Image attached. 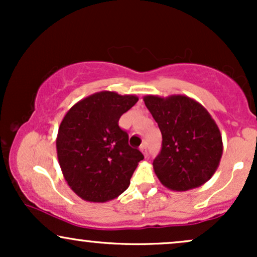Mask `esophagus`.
Returning a JSON list of instances; mask_svg holds the SVG:
<instances>
[{
    "label": "esophagus",
    "mask_w": 257,
    "mask_h": 257,
    "mask_svg": "<svg viewBox=\"0 0 257 257\" xmlns=\"http://www.w3.org/2000/svg\"><path fill=\"white\" fill-rule=\"evenodd\" d=\"M140 151L144 153V156H147V146H146V144H144V145H141L140 146Z\"/></svg>",
    "instance_id": "obj_1"
}]
</instances>
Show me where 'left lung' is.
Here are the masks:
<instances>
[{
	"mask_svg": "<svg viewBox=\"0 0 257 257\" xmlns=\"http://www.w3.org/2000/svg\"><path fill=\"white\" fill-rule=\"evenodd\" d=\"M161 129L162 150L153 161L156 175L169 190L188 191L205 184L222 156V137L206 108L186 95L144 96Z\"/></svg>",
	"mask_w": 257,
	"mask_h": 257,
	"instance_id": "1",
	"label": "left lung"
}]
</instances>
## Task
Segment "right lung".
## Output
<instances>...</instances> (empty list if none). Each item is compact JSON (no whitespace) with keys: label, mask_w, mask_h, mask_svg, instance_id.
Masks as SVG:
<instances>
[{"label":"right lung","mask_w":257,"mask_h":257,"mask_svg":"<svg viewBox=\"0 0 257 257\" xmlns=\"http://www.w3.org/2000/svg\"><path fill=\"white\" fill-rule=\"evenodd\" d=\"M135 95L99 91L79 100L59 126L57 153L70 188L83 200L104 203L128 188L143 153L128 144L118 120L138 102Z\"/></svg>","instance_id":"add662e5"}]
</instances>
